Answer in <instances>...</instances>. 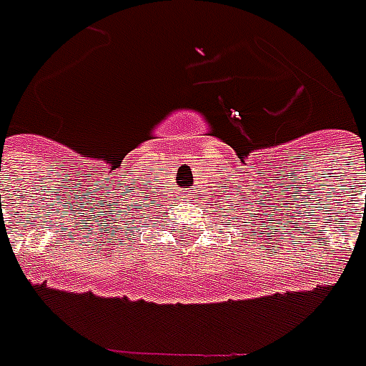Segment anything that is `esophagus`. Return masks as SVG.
<instances>
[{
    "label": "esophagus",
    "mask_w": 366,
    "mask_h": 366,
    "mask_svg": "<svg viewBox=\"0 0 366 366\" xmlns=\"http://www.w3.org/2000/svg\"><path fill=\"white\" fill-rule=\"evenodd\" d=\"M192 197H194V192H192V190L184 192V199H188V202H194Z\"/></svg>",
    "instance_id": "34e87169"
}]
</instances>
